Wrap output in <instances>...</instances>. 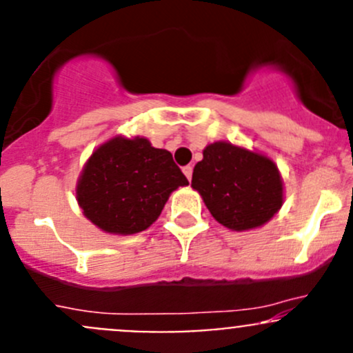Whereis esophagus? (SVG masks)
<instances>
[{"label":"esophagus","instance_id":"obj_1","mask_svg":"<svg viewBox=\"0 0 353 353\" xmlns=\"http://www.w3.org/2000/svg\"><path fill=\"white\" fill-rule=\"evenodd\" d=\"M183 172H184V176H186L188 179L191 181V177H193V167L186 165V167H184V169H183Z\"/></svg>","mask_w":353,"mask_h":353}]
</instances>
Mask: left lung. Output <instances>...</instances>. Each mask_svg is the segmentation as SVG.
Returning <instances> with one entry per match:
<instances>
[{"mask_svg": "<svg viewBox=\"0 0 353 353\" xmlns=\"http://www.w3.org/2000/svg\"><path fill=\"white\" fill-rule=\"evenodd\" d=\"M191 186L213 219L237 232L261 227L283 203L282 176L275 162L227 141H215L203 150Z\"/></svg>", "mask_w": 353, "mask_h": 353, "instance_id": "8db88e82", "label": "left lung"}]
</instances>
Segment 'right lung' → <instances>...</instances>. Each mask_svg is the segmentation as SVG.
<instances>
[{
  "mask_svg": "<svg viewBox=\"0 0 353 353\" xmlns=\"http://www.w3.org/2000/svg\"><path fill=\"white\" fill-rule=\"evenodd\" d=\"M188 184L170 152L152 147L147 138L114 137L85 163L77 199L99 229L130 236L148 229L170 193Z\"/></svg>",
  "mask_w": 353,
  "mask_h": 353,
  "instance_id": "add662e5",
  "label": "right lung"
}]
</instances>
